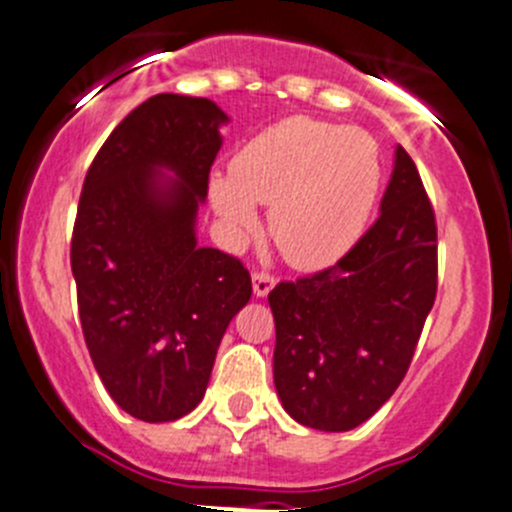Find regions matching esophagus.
I'll list each match as a JSON object with an SVG mask.
<instances>
[{
  "label": "esophagus",
  "instance_id": "esophagus-1",
  "mask_svg": "<svg viewBox=\"0 0 512 512\" xmlns=\"http://www.w3.org/2000/svg\"><path fill=\"white\" fill-rule=\"evenodd\" d=\"M275 282L277 277L270 275V272H255V275H252V287H255L257 297H267L270 289L275 287Z\"/></svg>",
  "mask_w": 512,
  "mask_h": 512
}]
</instances>
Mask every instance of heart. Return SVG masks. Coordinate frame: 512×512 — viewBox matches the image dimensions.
<instances>
[{"label":"heart","instance_id":"heart-1","mask_svg":"<svg viewBox=\"0 0 512 512\" xmlns=\"http://www.w3.org/2000/svg\"><path fill=\"white\" fill-rule=\"evenodd\" d=\"M379 143L364 128L292 116L252 136L210 180L225 223L255 230V205H270L277 250L299 270H319L347 255L364 232L381 188Z\"/></svg>","mask_w":512,"mask_h":512}]
</instances>
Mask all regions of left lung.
<instances>
[{"mask_svg":"<svg viewBox=\"0 0 512 512\" xmlns=\"http://www.w3.org/2000/svg\"><path fill=\"white\" fill-rule=\"evenodd\" d=\"M436 289V215L399 146L376 223L337 265L267 297L287 414L317 431H352L374 416L409 371Z\"/></svg>","mask_w":512,"mask_h":512,"instance_id":"obj_1","label":"left lung"}]
</instances>
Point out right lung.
Here are the masks:
<instances>
[{
	"mask_svg": "<svg viewBox=\"0 0 512 512\" xmlns=\"http://www.w3.org/2000/svg\"><path fill=\"white\" fill-rule=\"evenodd\" d=\"M225 121L208 98L151 96L113 128L81 190L71 272L86 347L111 399L148 423L203 401L227 324L252 297L245 265L195 240Z\"/></svg>",
	"mask_w": 512,
	"mask_h": 512,
	"instance_id": "obj_1",
	"label": "right lung"
}]
</instances>
